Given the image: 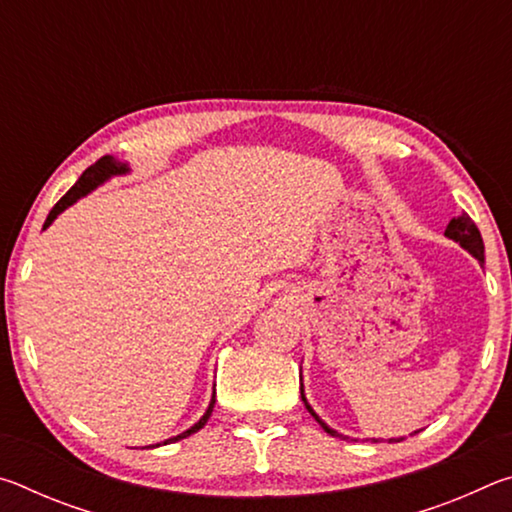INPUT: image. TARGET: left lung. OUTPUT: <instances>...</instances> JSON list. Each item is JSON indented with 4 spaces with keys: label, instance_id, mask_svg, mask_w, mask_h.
Masks as SVG:
<instances>
[{
    "label": "left lung",
    "instance_id": "obj_1",
    "mask_svg": "<svg viewBox=\"0 0 512 512\" xmlns=\"http://www.w3.org/2000/svg\"><path fill=\"white\" fill-rule=\"evenodd\" d=\"M445 237L456 241L458 246H461L463 250H467V253H470L474 259H479V262L483 264L485 248H483L481 232H479V228H476L474 221H472L470 216H467L465 212H458V214L454 216V219L449 221L447 230H445ZM300 397H302V402H305L307 411H309L311 415H314V420L329 433V436H334V438H348V436H343V433H339L336 429L329 427L327 422L320 420L318 413H316L314 409H311L309 402H307V397H305V386H302V375H300ZM413 433H418V431H413ZM370 440H372V443H379V438H370ZM400 440H402V438H388V443H400Z\"/></svg>",
    "mask_w": 512,
    "mask_h": 512
}]
</instances>
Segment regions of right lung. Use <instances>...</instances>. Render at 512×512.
Masks as SVG:
<instances>
[{
	"label": "right lung",
	"mask_w": 512,
	"mask_h": 512,
	"mask_svg": "<svg viewBox=\"0 0 512 512\" xmlns=\"http://www.w3.org/2000/svg\"><path fill=\"white\" fill-rule=\"evenodd\" d=\"M126 173H131V169H128V164H124V162H119L117 158H112V155H103L101 160H97L92 164V167H88L83 171V176L76 180V185L69 189V192L60 198V201L54 205V210L49 212V216H47V221H45V228H49L51 223H54V219L56 216L60 214V212H65L67 207H72L76 201H79V198H83V196H88L90 192H94V189H97L99 185H103V183H108L110 178H115V176H126ZM214 402H216V393H212V400H210V406H207V411L203 413V418L198 420L194 427H189L187 431H183V433H178V436H173V438H167L164 440V443H155V445H149V447H160V445H169V443H176V440H183V438H187V436H192V433H196L198 429H203L205 427V422L210 420V415H212V409H214Z\"/></svg>",
	"instance_id": "add662e5"
}]
</instances>
